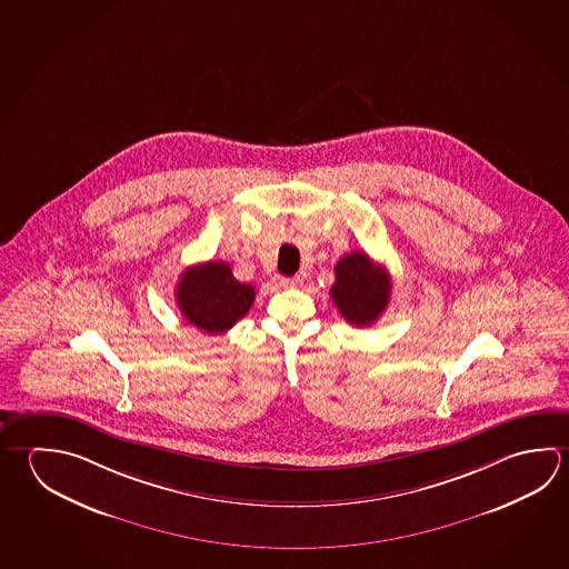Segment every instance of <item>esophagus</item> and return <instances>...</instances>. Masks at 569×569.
<instances>
[{
	"label": "esophagus",
	"mask_w": 569,
	"mask_h": 569,
	"mask_svg": "<svg viewBox=\"0 0 569 569\" xmlns=\"http://www.w3.org/2000/svg\"><path fill=\"white\" fill-rule=\"evenodd\" d=\"M273 283H276L278 288H296L299 283V278H283V276H276V278H273Z\"/></svg>",
	"instance_id": "1"
}]
</instances>
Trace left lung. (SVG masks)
Listing matches in <instances>:
<instances>
[{"label": "left lung", "instance_id": "8db88e82", "mask_svg": "<svg viewBox=\"0 0 569 569\" xmlns=\"http://www.w3.org/2000/svg\"><path fill=\"white\" fill-rule=\"evenodd\" d=\"M341 318L356 328L371 326L388 308L391 280L383 266L363 251H351L336 266V283L329 289Z\"/></svg>", "mask_w": 569, "mask_h": 569}]
</instances>
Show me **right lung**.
<instances>
[{"mask_svg": "<svg viewBox=\"0 0 569 569\" xmlns=\"http://www.w3.org/2000/svg\"><path fill=\"white\" fill-rule=\"evenodd\" d=\"M176 298L191 326L218 336L233 328L250 311L256 289L236 280L226 261H208L181 273Z\"/></svg>", "mask_w": 569, "mask_h": 569, "instance_id": "obj_1", "label": "right lung"}]
</instances>
